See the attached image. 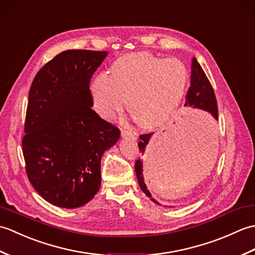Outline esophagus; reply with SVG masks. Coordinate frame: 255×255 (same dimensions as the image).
Returning a JSON list of instances; mask_svg holds the SVG:
<instances>
[{
	"label": "esophagus",
	"instance_id": "esophagus-1",
	"mask_svg": "<svg viewBox=\"0 0 255 255\" xmlns=\"http://www.w3.org/2000/svg\"><path fill=\"white\" fill-rule=\"evenodd\" d=\"M122 136L124 138H129V139L136 140L137 139V132L133 131V130H126V129H123Z\"/></svg>",
	"mask_w": 255,
	"mask_h": 255
}]
</instances>
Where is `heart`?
I'll list each match as a JSON object with an SVG mask.
<instances>
[{"label": "heart", "instance_id": "b5f03b06", "mask_svg": "<svg viewBox=\"0 0 255 255\" xmlns=\"http://www.w3.org/2000/svg\"><path fill=\"white\" fill-rule=\"evenodd\" d=\"M188 83L187 69L178 59H163L149 52L125 55L112 64L111 75L92 84L97 111L112 119L129 99V111L143 127H155L180 106Z\"/></svg>", "mask_w": 255, "mask_h": 255}]
</instances>
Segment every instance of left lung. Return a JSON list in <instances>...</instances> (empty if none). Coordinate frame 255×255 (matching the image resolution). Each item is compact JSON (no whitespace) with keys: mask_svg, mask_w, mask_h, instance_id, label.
<instances>
[{"mask_svg":"<svg viewBox=\"0 0 255 255\" xmlns=\"http://www.w3.org/2000/svg\"><path fill=\"white\" fill-rule=\"evenodd\" d=\"M185 106H193L194 108H199L210 114L216 121H218V107H217V101H216V96L214 93L213 86H211L208 78L206 77L204 70L200 67V64L197 62L195 58L192 59V73H191V85L186 94L185 100ZM152 136V132L144 133L140 136V141L138 143L139 150L142 154L145 151V147L148 145L149 140ZM143 161L138 159L134 164V171H136V175L138 178V183L140 188L142 192L147 195V196L154 202L155 204H159L156 200L152 197V195L148 191L147 185L144 183L143 178Z\"/></svg>","mask_w":255,"mask_h":255,"instance_id":"1","label":"left lung"}]
</instances>
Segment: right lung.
Returning a JSON list of instances; mask_svg holds the SVG:
<instances>
[{
  "label": "right lung",
  "mask_w": 255,
  "mask_h": 255,
  "mask_svg": "<svg viewBox=\"0 0 255 255\" xmlns=\"http://www.w3.org/2000/svg\"><path fill=\"white\" fill-rule=\"evenodd\" d=\"M107 51L66 50L32 81L23 154L30 184L53 206L78 208L101 187V160L121 131L92 110L90 81Z\"/></svg>",
  "instance_id": "right-lung-1"
}]
</instances>
